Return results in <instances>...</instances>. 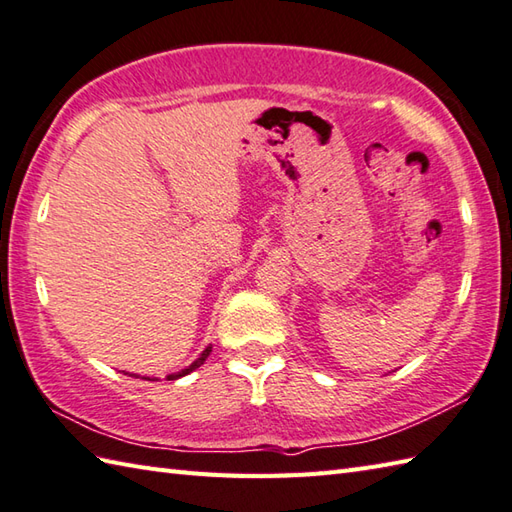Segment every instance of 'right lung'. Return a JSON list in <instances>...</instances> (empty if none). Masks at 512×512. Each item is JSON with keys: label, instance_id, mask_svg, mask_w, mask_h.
I'll return each mask as SVG.
<instances>
[{"label": "right lung", "instance_id": "right-lung-1", "mask_svg": "<svg viewBox=\"0 0 512 512\" xmlns=\"http://www.w3.org/2000/svg\"><path fill=\"white\" fill-rule=\"evenodd\" d=\"M210 351H212V347H207L203 353H201V356H198L192 364H190V367H187V369H183V371H179V373H172V375H168V380H176V378H183V375H187V373H192L194 369H198V367H201V364L207 360V356H210ZM150 380V378H148Z\"/></svg>", "mask_w": 512, "mask_h": 512}]
</instances>
